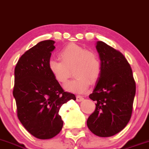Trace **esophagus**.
Masks as SVG:
<instances>
[{
    "label": "esophagus",
    "instance_id": "34e87169",
    "mask_svg": "<svg viewBox=\"0 0 149 149\" xmlns=\"http://www.w3.org/2000/svg\"><path fill=\"white\" fill-rule=\"evenodd\" d=\"M84 100V97L82 96H80V95H77L76 96V100L78 102H80V101H82Z\"/></svg>",
    "mask_w": 149,
    "mask_h": 149
}]
</instances>
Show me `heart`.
Segmentation results:
<instances>
[{"label":"heart","mask_w":149,"mask_h":149,"mask_svg":"<svg viewBox=\"0 0 149 149\" xmlns=\"http://www.w3.org/2000/svg\"><path fill=\"white\" fill-rule=\"evenodd\" d=\"M59 58L61 61L49 60L48 68L53 78L59 83L67 82L73 69L76 77L64 85L66 90L71 92H85L91 82H96L101 76V60L95 52L70 43L60 52Z\"/></svg>","instance_id":"heart-1"}]
</instances>
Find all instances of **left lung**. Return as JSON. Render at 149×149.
Segmentation results:
<instances>
[{"instance_id":"obj_1","label":"left lung","mask_w":149,"mask_h":149,"mask_svg":"<svg viewBox=\"0 0 149 149\" xmlns=\"http://www.w3.org/2000/svg\"><path fill=\"white\" fill-rule=\"evenodd\" d=\"M102 63L101 76L90 99L96 101L95 110L87 125L100 137L116 135L125 128L131 118L136 82L131 67L121 52L102 41L97 42Z\"/></svg>"}]
</instances>
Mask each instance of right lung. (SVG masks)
Segmentation results:
<instances>
[{
    "label": "right lung",
    "instance_id": "obj_1",
    "mask_svg": "<svg viewBox=\"0 0 149 149\" xmlns=\"http://www.w3.org/2000/svg\"><path fill=\"white\" fill-rule=\"evenodd\" d=\"M55 41L38 42L21 56L15 67L13 96L20 122L37 139H48L63 127L59 109L75 94L64 91L50 73L48 63Z\"/></svg>",
    "mask_w": 149,
    "mask_h": 149
}]
</instances>
